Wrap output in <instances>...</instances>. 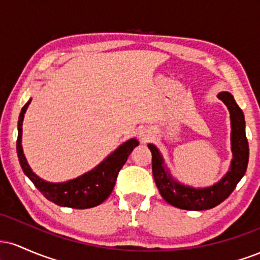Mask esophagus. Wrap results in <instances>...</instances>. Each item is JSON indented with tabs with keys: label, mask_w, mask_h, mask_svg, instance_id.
<instances>
[{
	"label": "esophagus",
	"mask_w": 260,
	"mask_h": 260,
	"mask_svg": "<svg viewBox=\"0 0 260 260\" xmlns=\"http://www.w3.org/2000/svg\"><path fill=\"white\" fill-rule=\"evenodd\" d=\"M139 136H140V139L143 140V142H148V140H150L151 138H153V132H151L150 129H142L140 131V133H139Z\"/></svg>",
	"instance_id": "esophagus-1"
}]
</instances>
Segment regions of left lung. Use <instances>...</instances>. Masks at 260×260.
I'll return each mask as SVG.
<instances>
[{"mask_svg":"<svg viewBox=\"0 0 260 260\" xmlns=\"http://www.w3.org/2000/svg\"><path fill=\"white\" fill-rule=\"evenodd\" d=\"M217 98L228 106L231 121L232 159L229 171L216 183L208 187H192L181 183L171 175L156 145L148 144L153 155V176L161 197L169 204L184 210H208L215 208L234 192L238 182L246 174L249 159L248 140L246 137V121L240 106L231 92L221 91Z\"/></svg>","mask_w":260,"mask_h":260,"instance_id":"left-lung-1","label":"left lung"}]
</instances>
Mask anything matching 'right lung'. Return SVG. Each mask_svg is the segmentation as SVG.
<instances>
[{
	"label": "right lung",
	"instance_id": "obj_1",
	"mask_svg": "<svg viewBox=\"0 0 260 260\" xmlns=\"http://www.w3.org/2000/svg\"><path fill=\"white\" fill-rule=\"evenodd\" d=\"M30 101L31 99H29L28 103L23 106L19 120H18L17 154L23 172L34 183V186L43 193L45 198L59 207L88 209L101 204L111 194L116 180H117L118 172L122 166L126 164L133 149L139 144L138 140L131 138L127 142L122 143L116 150L107 155L99 165H96L94 169L82 176H78L77 178L66 182H57V183L45 181L32 172L28 161H26L25 155L23 153L22 126L26 109H28Z\"/></svg>",
	"mask_w": 260,
	"mask_h": 260
}]
</instances>
